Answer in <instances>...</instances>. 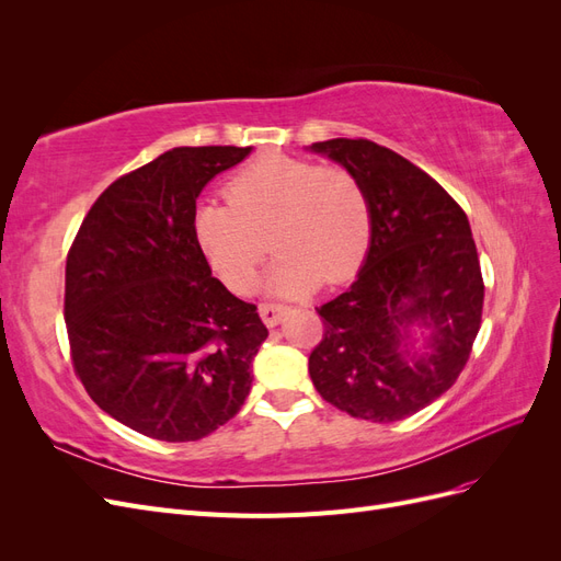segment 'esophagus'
<instances>
[{
  "instance_id": "esophagus-1",
  "label": "esophagus",
  "mask_w": 561,
  "mask_h": 561,
  "mask_svg": "<svg viewBox=\"0 0 561 561\" xmlns=\"http://www.w3.org/2000/svg\"><path fill=\"white\" fill-rule=\"evenodd\" d=\"M285 313H287V307H283V304H276V301H262L260 304V316L268 328H276Z\"/></svg>"
}]
</instances>
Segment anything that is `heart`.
<instances>
[{
  "instance_id": "1",
  "label": "heart",
  "mask_w": 561,
  "mask_h": 561,
  "mask_svg": "<svg viewBox=\"0 0 561 561\" xmlns=\"http://www.w3.org/2000/svg\"><path fill=\"white\" fill-rule=\"evenodd\" d=\"M227 201H201L192 231L203 257L229 290L243 293L268 252H280L268 274L276 293H301L346 280L369 241L365 186L342 165L266 151L225 186Z\"/></svg>"
}]
</instances>
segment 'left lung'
Listing matches in <instances>:
<instances>
[{"label":"left lung","mask_w":561,"mask_h":561,"mask_svg":"<svg viewBox=\"0 0 561 561\" xmlns=\"http://www.w3.org/2000/svg\"><path fill=\"white\" fill-rule=\"evenodd\" d=\"M365 186L371 243L346 293L322 304V339L309 375L322 400L351 416L390 423L454 386L482 325L484 280L463 208L419 165L365 138L311 147ZM432 328V351L412 359L403 330Z\"/></svg>","instance_id":"1"}]
</instances>
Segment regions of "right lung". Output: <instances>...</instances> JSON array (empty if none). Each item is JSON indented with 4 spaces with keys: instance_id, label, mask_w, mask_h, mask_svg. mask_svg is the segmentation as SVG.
<instances>
[{
    "instance_id": "obj_1",
    "label": "right lung",
    "mask_w": 561,
    "mask_h": 561,
    "mask_svg": "<svg viewBox=\"0 0 561 561\" xmlns=\"http://www.w3.org/2000/svg\"><path fill=\"white\" fill-rule=\"evenodd\" d=\"M250 147H175L98 196L65 264V325L100 410L165 443H194L239 414L268 330L203 257L192 217Z\"/></svg>"
}]
</instances>
